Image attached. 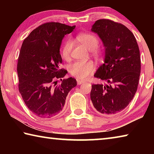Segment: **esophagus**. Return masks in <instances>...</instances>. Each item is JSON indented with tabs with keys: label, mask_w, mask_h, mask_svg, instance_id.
<instances>
[{
	"label": "esophagus",
	"mask_w": 154,
	"mask_h": 154,
	"mask_svg": "<svg viewBox=\"0 0 154 154\" xmlns=\"http://www.w3.org/2000/svg\"><path fill=\"white\" fill-rule=\"evenodd\" d=\"M77 85H80L83 84V83H84L85 82H83L82 80H80V79H77Z\"/></svg>",
	"instance_id": "esophagus-1"
}]
</instances>
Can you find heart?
Masks as SVG:
<instances>
[{"label": "heart", "mask_w": 154, "mask_h": 154, "mask_svg": "<svg viewBox=\"0 0 154 154\" xmlns=\"http://www.w3.org/2000/svg\"><path fill=\"white\" fill-rule=\"evenodd\" d=\"M77 39L88 49L92 51H95L94 49L98 48L99 44L98 38L95 35L90 33L81 34L77 36ZM72 46L73 43L71 40H68L64 43L62 49V56L64 60H67L70 58ZM94 70V65L92 62H75L70 65L69 67L70 74L72 76L80 79H85L90 73H92Z\"/></svg>", "instance_id": "heart-1"}]
</instances>
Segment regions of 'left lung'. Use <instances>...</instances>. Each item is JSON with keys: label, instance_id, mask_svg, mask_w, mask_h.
Segmentation results:
<instances>
[{"label": "left lung", "instance_id": "left-lung-1", "mask_svg": "<svg viewBox=\"0 0 154 154\" xmlns=\"http://www.w3.org/2000/svg\"><path fill=\"white\" fill-rule=\"evenodd\" d=\"M105 48L104 63L94 73L105 84L92 85L90 98L104 115L118 113L131 102L137 90L140 73L139 46L132 32L124 25L98 20L91 28Z\"/></svg>", "mask_w": 154, "mask_h": 154}]
</instances>
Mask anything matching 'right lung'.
I'll return each mask as SVG.
<instances>
[{
  "label": "right lung",
  "instance_id": "obj_1",
  "mask_svg": "<svg viewBox=\"0 0 154 154\" xmlns=\"http://www.w3.org/2000/svg\"><path fill=\"white\" fill-rule=\"evenodd\" d=\"M75 28L58 22L45 23L23 41L17 66L19 91L27 107L39 118L58 115L68 94L77 85L75 78L62 79L67 71L59 69L62 39ZM58 79L62 83L56 86Z\"/></svg>",
  "mask_w": 154,
  "mask_h": 154
}]
</instances>
